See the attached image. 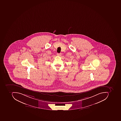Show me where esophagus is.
Here are the masks:
<instances>
[{
  "instance_id": "obj_1",
  "label": "esophagus",
  "mask_w": 121,
  "mask_h": 121,
  "mask_svg": "<svg viewBox=\"0 0 121 121\" xmlns=\"http://www.w3.org/2000/svg\"><path fill=\"white\" fill-rule=\"evenodd\" d=\"M57 55L58 56H61V55L62 54L61 53H57Z\"/></svg>"
}]
</instances>
